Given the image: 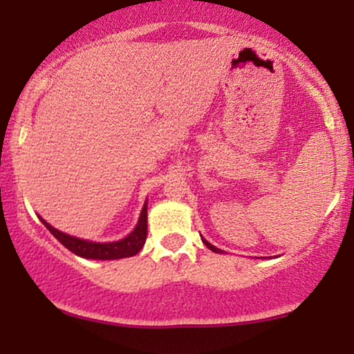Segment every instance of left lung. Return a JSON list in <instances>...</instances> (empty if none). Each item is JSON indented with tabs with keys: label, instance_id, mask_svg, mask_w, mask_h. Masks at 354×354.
<instances>
[{
	"label": "left lung",
	"instance_id": "obj_1",
	"mask_svg": "<svg viewBox=\"0 0 354 354\" xmlns=\"http://www.w3.org/2000/svg\"><path fill=\"white\" fill-rule=\"evenodd\" d=\"M201 239H203V243H205V245H206V246H208L211 251H214V253H223V251H221V250H219V248H216V246H213V245H211V243H208V241H206V239H205V238H201Z\"/></svg>",
	"mask_w": 354,
	"mask_h": 354
}]
</instances>
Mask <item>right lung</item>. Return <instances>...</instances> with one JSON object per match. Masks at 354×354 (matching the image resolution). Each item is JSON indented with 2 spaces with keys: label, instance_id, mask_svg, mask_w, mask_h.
Returning <instances> with one entry per match:
<instances>
[{
  "label": "right lung",
  "instance_id": "right-lung-1",
  "mask_svg": "<svg viewBox=\"0 0 354 354\" xmlns=\"http://www.w3.org/2000/svg\"><path fill=\"white\" fill-rule=\"evenodd\" d=\"M43 225L50 230V233L55 236L64 248L71 251V253L81 256L86 259H120L128 258V256H135L140 253L141 248L145 246L146 233H148V201L145 203L143 209H141L140 219H138L136 228L128 234V236L120 239V241L113 243H93L86 239H80L70 236L66 233H61L56 228H53L50 223L41 219Z\"/></svg>",
  "mask_w": 354,
  "mask_h": 354
}]
</instances>
